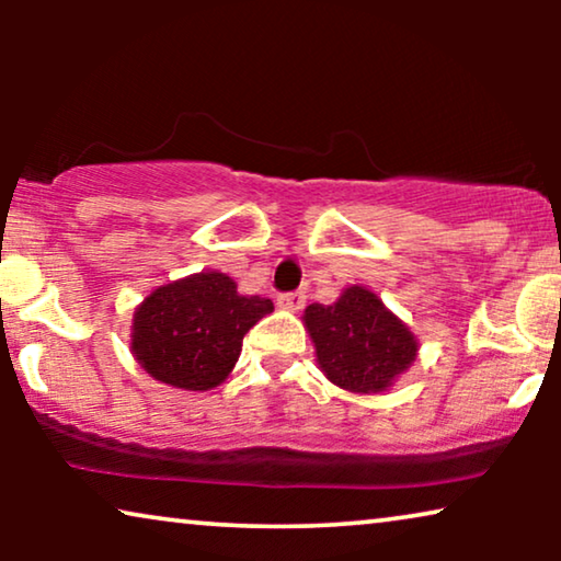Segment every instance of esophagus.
Here are the masks:
<instances>
[{"mask_svg":"<svg viewBox=\"0 0 561 561\" xmlns=\"http://www.w3.org/2000/svg\"><path fill=\"white\" fill-rule=\"evenodd\" d=\"M304 304H306L304 290H288V294L278 296V306L286 311H301Z\"/></svg>","mask_w":561,"mask_h":561,"instance_id":"1","label":"esophagus"}]
</instances>
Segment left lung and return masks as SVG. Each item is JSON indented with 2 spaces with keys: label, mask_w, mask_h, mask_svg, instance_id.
<instances>
[{
  "label": "left lung",
  "mask_w": 561,
  "mask_h": 561,
  "mask_svg": "<svg viewBox=\"0 0 561 561\" xmlns=\"http://www.w3.org/2000/svg\"><path fill=\"white\" fill-rule=\"evenodd\" d=\"M304 324L321 373L350 393H382L416 359L411 329L373 290L350 286L334 304H311Z\"/></svg>",
  "instance_id": "8db88e82"
}]
</instances>
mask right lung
Wrapping results in <instances>:
<instances>
[{
	"label": "right lung",
	"mask_w": 561,
	"mask_h": 561,
	"mask_svg": "<svg viewBox=\"0 0 561 561\" xmlns=\"http://www.w3.org/2000/svg\"><path fill=\"white\" fill-rule=\"evenodd\" d=\"M271 298L240 296L225 273L206 271L160 286L137 306L133 355L145 373L181 390H211L227 380L242 340Z\"/></svg>",
	"instance_id": "right-lung-1"
}]
</instances>
